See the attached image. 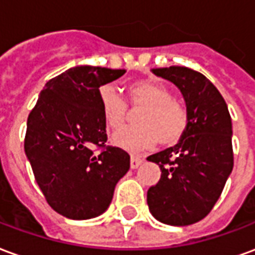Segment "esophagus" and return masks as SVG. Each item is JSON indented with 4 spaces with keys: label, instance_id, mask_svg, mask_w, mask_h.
Segmentation results:
<instances>
[{
    "label": "esophagus",
    "instance_id": "obj_1",
    "mask_svg": "<svg viewBox=\"0 0 255 255\" xmlns=\"http://www.w3.org/2000/svg\"><path fill=\"white\" fill-rule=\"evenodd\" d=\"M142 161L143 160H142L139 155L132 154L131 155V168H132V169H136V168H138V166L142 164Z\"/></svg>",
    "mask_w": 255,
    "mask_h": 255
}]
</instances>
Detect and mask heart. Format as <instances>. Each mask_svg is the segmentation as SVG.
<instances>
[{
    "instance_id": "heart-1",
    "label": "heart",
    "mask_w": 255,
    "mask_h": 255,
    "mask_svg": "<svg viewBox=\"0 0 255 255\" xmlns=\"http://www.w3.org/2000/svg\"><path fill=\"white\" fill-rule=\"evenodd\" d=\"M128 100L133 109H142L136 127L124 128L113 135V143L122 149L138 151L162 146H175L188 128L186 105L173 98L172 90L161 82L143 79L128 86ZM100 104L105 123L113 129L124 126L128 117V105L122 95L109 86L100 89Z\"/></svg>"
}]
</instances>
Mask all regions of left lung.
Returning <instances> with one entry per match:
<instances>
[{
    "label": "left lung",
    "instance_id": "left-lung-1",
    "mask_svg": "<svg viewBox=\"0 0 255 255\" xmlns=\"http://www.w3.org/2000/svg\"><path fill=\"white\" fill-rule=\"evenodd\" d=\"M151 71L180 90L190 122L179 143L147 157L161 169L147 191L149 210L164 224H194L210 213L234 168L230 112L202 73L186 67Z\"/></svg>",
    "mask_w": 255,
    "mask_h": 255
}]
</instances>
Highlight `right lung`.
Listing matches in <instances>:
<instances>
[{
    "instance_id": "1",
    "label": "right lung",
    "mask_w": 255,
    "mask_h": 255,
    "mask_svg": "<svg viewBox=\"0 0 255 255\" xmlns=\"http://www.w3.org/2000/svg\"><path fill=\"white\" fill-rule=\"evenodd\" d=\"M126 69L79 65L50 79L28 115L24 151L47 203L64 217L94 219L109 208L129 154L106 146L100 87ZM94 145L103 149L95 155Z\"/></svg>"
}]
</instances>
